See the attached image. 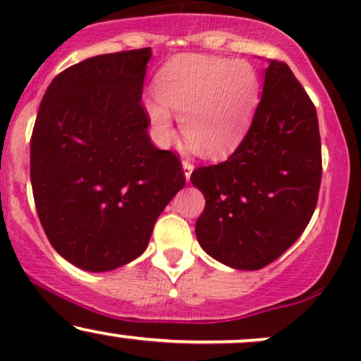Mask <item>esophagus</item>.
Returning a JSON list of instances; mask_svg holds the SVG:
<instances>
[{"label":"esophagus","mask_w":361,"mask_h":361,"mask_svg":"<svg viewBox=\"0 0 361 361\" xmlns=\"http://www.w3.org/2000/svg\"><path fill=\"white\" fill-rule=\"evenodd\" d=\"M192 171H193V163H190L188 159H183V173H185L186 180H190V176H192Z\"/></svg>","instance_id":"34e87169"}]
</instances>
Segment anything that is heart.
I'll return each instance as SVG.
<instances>
[{
    "instance_id": "b5f03b06",
    "label": "heart",
    "mask_w": 361,
    "mask_h": 361,
    "mask_svg": "<svg viewBox=\"0 0 361 361\" xmlns=\"http://www.w3.org/2000/svg\"><path fill=\"white\" fill-rule=\"evenodd\" d=\"M157 97L144 102L154 137L173 139V115H181L186 142L205 156H221L238 144L255 114L259 78L250 62L210 56H180L161 69Z\"/></svg>"
}]
</instances>
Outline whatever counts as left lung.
Wrapping results in <instances>:
<instances>
[{"instance_id":"8db88e82","label":"left lung","mask_w":361,"mask_h":361,"mask_svg":"<svg viewBox=\"0 0 361 361\" xmlns=\"http://www.w3.org/2000/svg\"><path fill=\"white\" fill-rule=\"evenodd\" d=\"M321 176L316 106L292 69L271 59L241 144L224 163L197 168L190 178L205 195L198 243L235 270L267 267L307 227Z\"/></svg>"}]
</instances>
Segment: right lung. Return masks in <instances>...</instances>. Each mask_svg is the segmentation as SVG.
<instances>
[{"label":"right lung","instance_id":"right-lung-1","mask_svg":"<svg viewBox=\"0 0 361 361\" xmlns=\"http://www.w3.org/2000/svg\"><path fill=\"white\" fill-rule=\"evenodd\" d=\"M151 49L90 57L57 74L30 139L35 209L74 267L109 271L144 252L185 186L180 156L147 134L142 86Z\"/></svg>","mask_w":361,"mask_h":361}]
</instances>
